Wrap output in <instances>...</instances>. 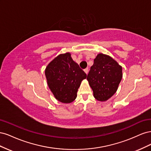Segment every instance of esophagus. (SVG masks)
Wrapping results in <instances>:
<instances>
[{
	"mask_svg": "<svg viewBox=\"0 0 151 151\" xmlns=\"http://www.w3.org/2000/svg\"><path fill=\"white\" fill-rule=\"evenodd\" d=\"M84 72H85V73H86V74H88V72H89L88 68H85V69H84Z\"/></svg>",
	"mask_w": 151,
	"mask_h": 151,
	"instance_id": "1",
	"label": "esophagus"
}]
</instances>
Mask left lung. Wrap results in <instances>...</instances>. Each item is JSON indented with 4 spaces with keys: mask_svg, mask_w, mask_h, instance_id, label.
<instances>
[{
    "mask_svg": "<svg viewBox=\"0 0 151 151\" xmlns=\"http://www.w3.org/2000/svg\"><path fill=\"white\" fill-rule=\"evenodd\" d=\"M122 79V67L107 55L99 53L87 77L95 99L105 101L116 93Z\"/></svg>",
    "mask_w": 151,
    "mask_h": 151,
    "instance_id": "left-lung-1",
    "label": "left lung"
}]
</instances>
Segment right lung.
<instances>
[{
  "label": "right lung",
  "instance_id": "1",
  "mask_svg": "<svg viewBox=\"0 0 151 151\" xmlns=\"http://www.w3.org/2000/svg\"><path fill=\"white\" fill-rule=\"evenodd\" d=\"M45 76L55 98L63 103L74 101L82 81L87 77L72 60L70 53L60 54L55 58L46 67Z\"/></svg>",
  "mask_w": 151,
  "mask_h": 151
}]
</instances>
